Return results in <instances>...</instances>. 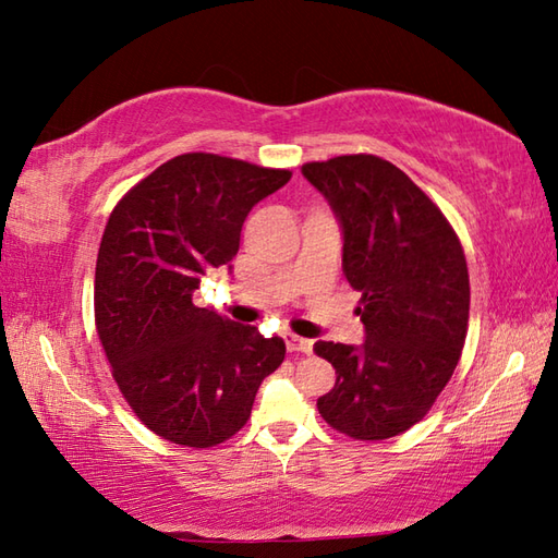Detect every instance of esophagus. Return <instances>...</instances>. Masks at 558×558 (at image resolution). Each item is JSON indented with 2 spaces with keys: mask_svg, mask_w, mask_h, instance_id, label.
Segmentation results:
<instances>
[{
  "mask_svg": "<svg viewBox=\"0 0 558 558\" xmlns=\"http://www.w3.org/2000/svg\"><path fill=\"white\" fill-rule=\"evenodd\" d=\"M286 342H288V350H290V352H304V354H310V352L314 350V342H312L310 338H300V336H294V333H288V336H286Z\"/></svg>",
  "mask_w": 558,
  "mask_h": 558,
  "instance_id": "esophagus-1",
  "label": "esophagus"
}]
</instances>
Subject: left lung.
I'll use <instances>...</instances> for the list:
<instances>
[{
	"mask_svg": "<svg viewBox=\"0 0 558 558\" xmlns=\"http://www.w3.org/2000/svg\"><path fill=\"white\" fill-rule=\"evenodd\" d=\"M342 232V270L362 292V345L318 340L336 386L316 400L333 429L384 441L417 424L453 376L465 345L470 278L444 213L376 156L306 162Z\"/></svg>",
	"mask_w": 558,
	"mask_h": 558,
	"instance_id": "obj_1",
	"label": "left lung"
}]
</instances>
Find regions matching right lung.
Returning <instances> with one entry per match:
<instances>
[{
  "instance_id": "right-lung-1",
  "label": "right lung",
  "mask_w": 558,
  "mask_h": 558,
  "mask_svg": "<svg viewBox=\"0 0 558 558\" xmlns=\"http://www.w3.org/2000/svg\"><path fill=\"white\" fill-rule=\"evenodd\" d=\"M290 170L184 153L141 180L105 228L96 326L122 396L150 432L208 448L246 424L286 360L282 338L194 304L208 270L240 252L242 225Z\"/></svg>"
}]
</instances>
